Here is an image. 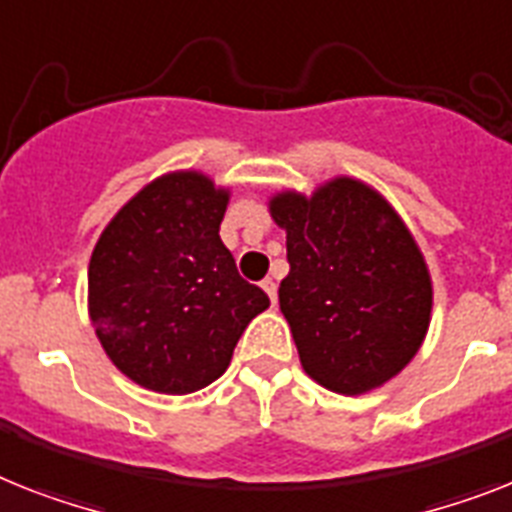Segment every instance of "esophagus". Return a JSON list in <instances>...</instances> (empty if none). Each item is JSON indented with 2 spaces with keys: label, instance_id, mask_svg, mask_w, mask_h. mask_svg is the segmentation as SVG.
<instances>
[{
  "label": "esophagus",
  "instance_id": "esophagus-1",
  "mask_svg": "<svg viewBox=\"0 0 512 512\" xmlns=\"http://www.w3.org/2000/svg\"><path fill=\"white\" fill-rule=\"evenodd\" d=\"M261 287H264V293L269 295V301L277 303V282H274L272 277H266V280L261 282Z\"/></svg>",
  "mask_w": 512,
  "mask_h": 512
}]
</instances>
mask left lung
<instances>
[{"label":"left lung","mask_w":512,"mask_h":512,"mask_svg":"<svg viewBox=\"0 0 512 512\" xmlns=\"http://www.w3.org/2000/svg\"><path fill=\"white\" fill-rule=\"evenodd\" d=\"M269 214L287 232L285 314L308 377L340 395L377 390L413 361L432 322V274L395 206L337 175L314 193L280 190Z\"/></svg>","instance_id":"8db88e82"}]
</instances>
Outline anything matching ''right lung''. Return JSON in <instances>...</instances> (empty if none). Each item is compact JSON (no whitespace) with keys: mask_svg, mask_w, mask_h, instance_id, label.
<instances>
[{"mask_svg":"<svg viewBox=\"0 0 512 512\" xmlns=\"http://www.w3.org/2000/svg\"><path fill=\"white\" fill-rule=\"evenodd\" d=\"M230 188L198 170L154 177L122 206L88 261V319L109 361L146 390L188 395L230 366L269 308L219 238Z\"/></svg>","mask_w":512,"mask_h":512,"instance_id":"right-lung-1","label":"right lung"}]
</instances>
